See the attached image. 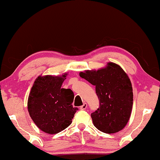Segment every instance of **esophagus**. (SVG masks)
<instances>
[{"label":"esophagus","mask_w":160,"mask_h":160,"mask_svg":"<svg viewBox=\"0 0 160 160\" xmlns=\"http://www.w3.org/2000/svg\"><path fill=\"white\" fill-rule=\"evenodd\" d=\"M87 107H88V104H87V103H84L82 106L80 107V110H85V109H86Z\"/></svg>","instance_id":"34e87169"}]
</instances>
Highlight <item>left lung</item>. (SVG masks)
Segmentation results:
<instances>
[{
	"label": "left lung",
	"mask_w": 160,
	"mask_h": 160,
	"mask_svg": "<svg viewBox=\"0 0 160 160\" xmlns=\"http://www.w3.org/2000/svg\"><path fill=\"white\" fill-rule=\"evenodd\" d=\"M80 76L95 86L99 107L91 113L94 126L106 133L122 130L128 123L132 107V85L118 65L107 63L104 68L80 72Z\"/></svg>",
	"instance_id": "8db88e82"
}]
</instances>
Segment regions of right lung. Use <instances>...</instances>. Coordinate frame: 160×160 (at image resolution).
<instances>
[{
  "instance_id": "1",
  "label": "right lung",
  "mask_w": 160,
  "mask_h": 160,
  "mask_svg": "<svg viewBox=\"0 0 160 160\" xmlns=\"http://www.w3.org/2000/svg\"><path fill=\"white\" fill-rule=\"evenodd\" d=\"M66 75L39 76L28 97L29 116L38 128L48 134L58 133L68 127L78 109L72 105V91L61 88Z\"/></svg>"
}]
</instances>
